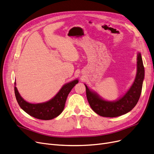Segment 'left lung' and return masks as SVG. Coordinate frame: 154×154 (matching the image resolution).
I'll return each instance as SVG.
<instances>
[{
    "label": "left lung",
    "mask_w": 154,
    "mask_h": 154,
    "mask_svg": "<svg viewBox=\"0 0 154 154\" xmlns=\"http://www.w3.org/2000/svg\"><path fill=\"white\" fill-rule=\"evenodd\" d=\"M145 70L143 60L140 53L137 54V73L135 80L128 91L122 98L116 101H109L101 99L94 92L91 91L86 85V96L90 106L93 110L100 116L105 117H116L126 114L137 104L140 99Z\"/></svg>",
    "instance_id": "obj_1"
}]
</instances>
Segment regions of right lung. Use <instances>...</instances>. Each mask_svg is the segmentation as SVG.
<instances>
[{"mask_svg":"<svg viewBox=\"0 0 154 154\" xmlns=\"http://www.w3.org/2000/svg\"><path fill=\"white\" fill-rule=\"evenodd\" d=\"M78 82V80H75L65 84L53 98L42 103H28L21 98L16 86L14 93L20 106L28 115L41 120H51L58 116L63 110L68 94Z\"/></svg>","mask_w":154,"mask_h":154,"instance_id":"obj_1","label":"right lung"}]
</instances>
